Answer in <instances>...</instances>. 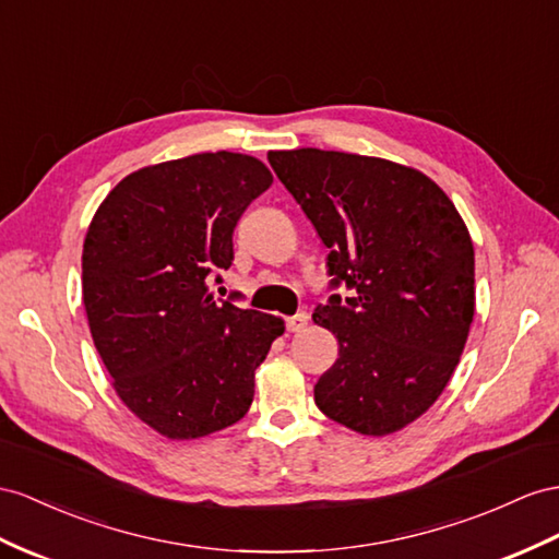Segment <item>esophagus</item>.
<instances>
[{
	"label": "esophagus",
	"mask_w": 559,
	"mask_h": 559,
	"mask_svg": "<svg viewBox=\"0 0 559 559\" xmlns=\"http://www.w3.org/2000/svg\"><path fill=\"white\" fill-rule=\"evenodd\" d=\"M307 323H309V313L307 311H299V313H295V317L285 319V328H288V333H299V331H302V328H307Z\"/></svg>",
	"instance_id": "obj_1"
}]
</instances>
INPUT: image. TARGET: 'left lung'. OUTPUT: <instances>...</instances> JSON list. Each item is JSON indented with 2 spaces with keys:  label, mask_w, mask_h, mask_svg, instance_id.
<instances>
[{
  "label": "left lung",
  "mask_w": 559,
  "mask_h": 559,
  "mask_svg": "<svg viewBox=\"0 0 559 559\" xmlns=\"http://www.w3.org/2000/svg\"><path fill=\"white\" fill-rule=\"evenodd\" d=\"M281 183L328 248L331 295L313 323L337 361L313 388L328 418L382 437L432 406L475 317V250L455 205L423 171L340 151H271Z\"/></svg>",
  "instance_id": "1"
}]
</instances>
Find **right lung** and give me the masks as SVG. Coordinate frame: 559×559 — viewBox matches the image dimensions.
I'll use <instances>...</instances> for the list:
<instances>
[{"mask_svg":"<svg viewBox=\"0 0 559 559\" xmlns=\"http://www.w3.org/2000/svg\"><path fill=\"white\" fill-rule=\"evenodd\" d=\"M271 181L257 157L198 153L132 171L90 224L82 299L94 345L124 406L169 439L246 416L254 370L285 331L210 293L234 262L240 214Z\"/></svg>","mask_w":559,"mask_h":559,"instance_id":"add662e5","label":"right lung"}]
</instances>
